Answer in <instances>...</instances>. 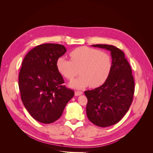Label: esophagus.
Wrapping results in <instances>:
<instances>
[{
    "instance_id": "esophagus-1",
    "label": "esophagus",
    "mask_w": 153,
    "mask_h": 153,
    "mask_svg": "<svg viewBox=\"0 0 153 153\" xmlns=\"http://www.w3.org/2000/svg\"><path fill=\"white\" fill-rule=\"evenodd\" d=\"M83 92L82 91H75V95L76 96H80L81 94H82Z\"/></svg>"
}]
</instances>
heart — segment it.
<instances>
[{"label":"heart","mask_w":153,"mask_h":153,"mask_svg":"<svg viewBox=\"0 0 153 153\" xmlns=\"http://www.w3.org/2000/svg\"><path fill=\"white\" fill-rule=\"evenodd\" d=\"M71 60L63 57L57 59L56 67L58 71L67 79L71 80L80 70V76L69 83L74 89H83L90 85L97 87L107 79L112 68L110 55L99 50L87 47H80L69 53Z\"/></svg>","instance_id":"1"}]
</instances>
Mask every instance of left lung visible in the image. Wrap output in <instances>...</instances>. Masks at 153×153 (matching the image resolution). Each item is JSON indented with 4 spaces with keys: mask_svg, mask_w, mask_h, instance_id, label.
<instances>
[{
    "mask_svg": "<svg viewBox=\"0 0 153 153\" xmlns=\"http://www.w3.org/2000/svg\"><path fill=\"white\" fill-rule=\"evenodd\" d=\"M92 46L110 51L112 68L102 85L84 92L88 100L87 116L96 126L108 127L117 123L128 111L133 101L135 82L122 50L113 45Z\"/></svg>",
    "mask_w": 153,
    "mask_h": 153,
    "instance_id": "left-lung-1",
    "label": "left lung"
}]
</instances>
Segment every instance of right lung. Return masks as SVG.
Wrapping results in <instances>:
<instances>
[{
    "label": "right lung",
    "instance_id": "obj_1",
    "mask_svg": "<svg viewBox=\"0 0 153 153\" xmlns=\"http://www.w3.org/2000/svg\"><path fill=\"white\" fill-rule=\"evenodd\" d=\"M64 46L46 43L27 53L18 76L21 98L26 110L36 121L50 124L59 119L75 94L64 85L56 67L58 58L66 53Z\"/></svg>",
    "mask_w": 153,
    "mask_h": 153
}]
</instances>
